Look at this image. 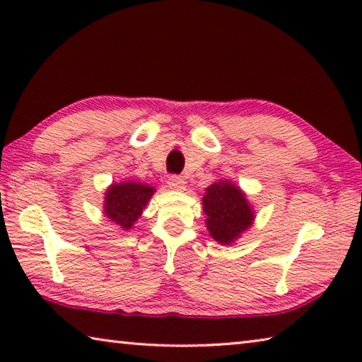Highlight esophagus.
I'll return each instance as SVG.
<instances>
[{"mask_svg":"<svg viewBox=\"0 0 362 362\" xmlns=\"http://www.w3.org/2000/svg\"><path fill=\"white\" fill-rule=\"evenodd\" d=\"M168 187L170 189H174V192H183V189L187 188V182L183 180V179H180V177L173 175V177H169Z\"/></svg>","mask_w":362,"mask_h":362,"instance_id":"obj_1","label":"esophagus"}]
</instances>
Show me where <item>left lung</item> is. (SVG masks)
Returning a JSON list of instances; mask_svg holds the SVG:
<instances>
[{
	"instance_id": "obj_1",
	"label": "left lung",
	"mask_w": 362,
	"mask_h": 362,
	"mask_svg": "<svg viewBox=\"0 0 362 362\" xmlns=\"http://www.w3.org/2000/svg\"><path fill=\"white\" fill-rule=\"evenodd\" d=\"M203 209L207 231L214 240L225 246L240 240L255 220V211L247 194L228 179L214 182L206 188Z\"/></svg>"
}]
</instances>
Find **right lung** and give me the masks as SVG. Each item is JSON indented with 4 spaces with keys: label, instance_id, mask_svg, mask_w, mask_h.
<instances>
[{
    "label": "right lung",
    "instance_id": "obj_1",
    "mask_svg": "<svg viewBox=\"0 0 362 362\" xmlns=\"http://www.w3.org/2000/svg\"><path fill=\"white\" fill-rule=\"evenodd\" d=\"M155 192V187L136 180L112 183L103 196V214L121 230H131Z\"/></svg>",
    "mask_w": 362,
    "mask_h": 362
}]
</instances>
